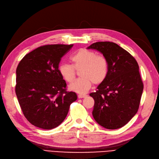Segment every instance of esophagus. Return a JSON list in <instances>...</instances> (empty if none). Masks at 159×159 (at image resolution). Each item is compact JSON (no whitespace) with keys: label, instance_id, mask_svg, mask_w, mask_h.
I'll list each match as a JSON object with an SVG mask.
<instances>
[{"label":"esophagus","instance_id":"esophagus-1","mask_svg":"<svg viewBox=\"0 0 159 159\" xmlns=\"http://www.w3.org/2000/svg\"><path fill=\"white\" fill-rule=\"evenodd\" d=\"M86 96L85 94H79L78 95V98H85Z\"/></svg>","mask_w":159,"mask_h":159}]
</instances>
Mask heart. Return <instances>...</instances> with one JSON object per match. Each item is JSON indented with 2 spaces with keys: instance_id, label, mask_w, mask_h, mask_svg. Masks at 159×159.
<instances>
[{
  "instance_id": "1",
  "label": "heart",
  "mask_w": 159,
  "mask_h": 159,
  "mask_svg": "<svg viewBox=\"0 0 159 159\" xmlns=\"http://www.w3.org/2000/svg\"><path fill=\"white\" fill-rule=\"evenodd\" d=\"M72 65L62 63L59 66V72L67 83H71L80 70L81 78L69 86V90L79 94H84L91 88L92 83L100 84L108 74L109 65L105 56L98 55L94 51L80 49L70 57Z\"/></svg>"
}]
</instances>
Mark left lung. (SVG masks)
I'll list each match as a JSON object with an SVG mask.
<instances>
[{
    "instance_id": "obj_1",
    "label": "left lung",
    "mask_w": 159,
    "mask_h": 159,
    "mask_svg": "<svg viewBox=\"0 0 159 159\" xmlns=\"http://www.w3.org/2000/svg\"><path fill=\"white\" fill-rule=\"evenodd\" d=\"M87 49L103 54L109 65L106 79L90 94L94 100L93 116L106 129L121 128L139 109L143 90L139 65L129 52L113 42H96Z\"/></svg>"
}]
</instances>
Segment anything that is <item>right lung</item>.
<instances>
[{"mask_svg":"<svg viewBox=\"0 0 159 159\" xmlns=\"http://www.w3.org/2000/svg\"><path fill=\"white\" fill-rule=\"evenodd\" d=\"M73 45H46L25 55L16 69V94L25 118L35 127L59 126L76 99L59 72L63 56Z\"/></svg>","mask_w":159,"mask_h":159,"instance_id":"obj_1","label":"right lung"}]
</instances>
